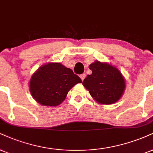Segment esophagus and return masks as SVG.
Returning a JSON list of instances; mask_svg holds the SVG:
<instances>
[{
	"label": "esophagus",
	"mask_w": 153,
	"mask_h": 153,
	"mask_svg": "<svg viewBox=\"0 0 153 153\" xmlns=\"http://www.w3.org/2000/svg\"><path fill=\"white\" fill-rule=\"evenodd\" d=\"M80 78H81L82 81H83V80L85 79V74H81L80 75Z\"/></svg>",
	"instance_id": "esophagus-1"
}]
</instances>
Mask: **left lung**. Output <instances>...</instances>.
Returning a JSON list of instances; mask_svg holds the SVG:
<instances>
[{"instance_id":"8db88e82","label":"left lung","mask_w":153,"mask_h":153,"mask_svg":"<svg viewBox=\"0 0 153 153\" xmlns=\"http://www.w3.org/2000/svg\"><path fill=\"white\" fill-rule=\"evenodd\" d=\"M91 75H88L82 85L97 103L111 105L118 101L126 90L125 78L115 66L96 60L89 65Z\"/></svg>"}]
</instances>
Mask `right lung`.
<instances>
[{
    "label": "right lung",
    "instance_id": "right-lung-1",
    "mask_svg": "<svg viewBox=\"0 0 153 153\" xmlns=\"http://www.w3.org/2000/svg\"><path fill=\"white\" fill-rule=\"evenodd\" d=\"M82 80L71 69L59 62H48L31 76L29 90L36 102L43 106H58L70 90Z\"/></svg>",
    "mask_w": 153,
    "mask_h": 153
}]
</instances>
